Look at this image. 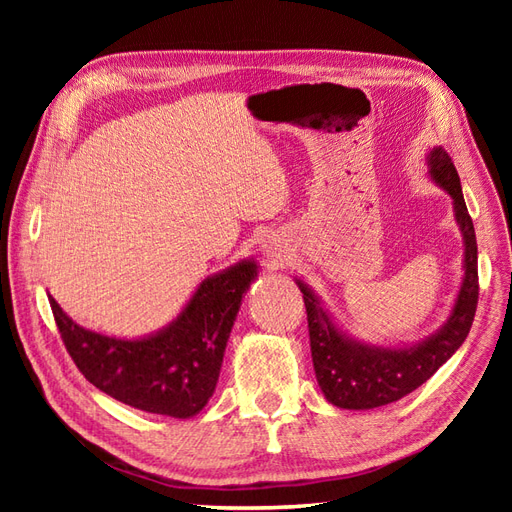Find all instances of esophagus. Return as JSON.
I'll list each match as a JSON object with an SVG mask.
<instances>
[{
	"instance_id": "34e87169",
	"label": "esophagus",
	"mask_w": 512,
	"mask_h": 512,
	"mask_svg": "<svg viewBox=\"0 0 512 512\" xmlns=\"http://www.w3.org/2000/svg\"><path fill=\"white\" fill-rule=\"evenodd\" d=\"M262 254H265V260L271 267H280L282 262H286V254L282 250V245L275 239H267L265 243H262Z\"/></svg>"
}]
</instances>
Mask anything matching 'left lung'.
Returning <instances> with one entry per match:
<instances>
[{
  "label": "left lung",
  "instance_id": "8db88e82",
  "mask_svg": "<svg viewBox=\"0 0 512 512\" xmlns=\"http://www.w3.org/2000/svg\"><path fill=\"white\" fill-rule=\"evenodd\" d=\"M433 183L453 198L455 220L463 237V280L451 316L416 344L374 346L346 335L324 309L316 292L294 280L303 292L309 346L320 391L337 408L371 410L406 397L451 359L466 342L478 303V250L474 224L463 200L461 181L451 156L442 147L427 153Z\"/></svg>",
  "mask_w": 512,
  "mask_h": 512
}]
</instances>
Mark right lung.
Returning <instances> with one entry per match:
<instances>
[{
    "mask_svg": "<svg viewBox=\"0 0 512 512\" xmlns=\"http://www.w3.org/2000/svg\"><path fill=\"white\" fill-rule=\"evenodd\" d=\"M256 277L254 258L205 277L173 322L138 339L83 329L49 301L66 350L96 389L136 410L190 418L215 391L232 324Z\"/></svg>",
    "mask_w": 512,
    "mask_h": 512,
    "instance_id": "right-lung-1",
    "label": "right lung"
}]
</instances>
